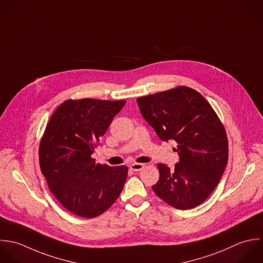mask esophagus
<instances>
[{"mask_svg":"<svg viewBox=\"0 0 263 263\" xmlns=\"http://www.w3.org/2000/svg\"><path fill=\"white\" fill-rule=\"evenodd\" d=\"M131 170L133 171H140L144 168V164H140V163H133L130 165Z\"/></svg>","mask_w":263,"mask_h":263,"instance_id":"1","label":"esophagus"}]
</instances>
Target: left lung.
<instances>
[{"mask_svg": "<svg viewBox=\"0 0 263 263\" xmlns=\"http://www.w3.org/2000/svg\"><path fill=\"white\" fill-rule=\"evenodd\" d=\"M144 120L160 139L174 140L179 163L158 164L155 194L180 210L202 204L217 186L228 164L226 130L209 102L196 90L178 87L137 98Z\"/></svg>", "mask_w": 263, "mask_h": 263, "instance_id": "obj_1", "label": "left lung"}]
</instances>
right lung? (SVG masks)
I'll use <instances>...</instances> for the list:
<instances>
[{
	"label": "right lung",
	"instance_id": "add662e5",
	"mask_svg": "<svg viewBox=\"0 0 263 263\" xmlns=\"http://www.w3.org/2000/svg\"><path fill=\"white\" fill-rule=\"evenodd\" d=\"M126 100L64 101L52 115L40 142V167L48 186L69 212L93 218L123 191L128 168L100 165L92 154Z\"/></svg>",
	"mask_w": 263,
	"mask_h": 263
}]
</instances>
